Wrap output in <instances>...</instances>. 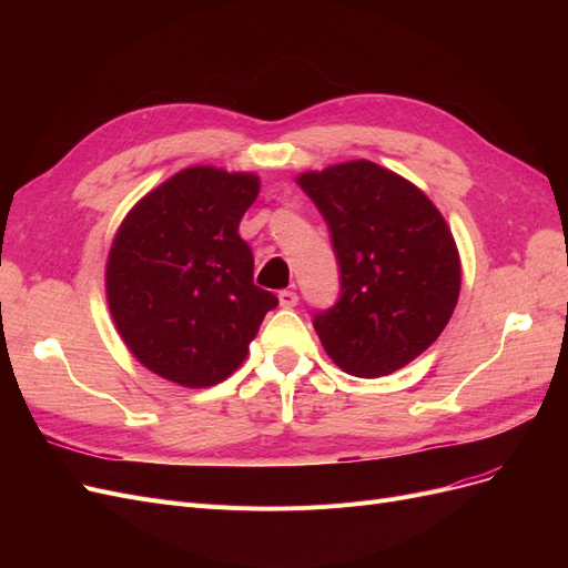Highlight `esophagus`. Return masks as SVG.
Masks as SVG:
<instances>
[{"label":"esophagus","instance_id":"1","mask_svg":"<svg viewBox=\"0 0 568 568\" xmlns=\"http://www.w3.org/2000/svg\"><path fill=\"white\" fill-rule=\"evenodd\" d=\"M280 305L282 307H294V305H298V294L296 291H288V288H284V291H280Z\"/></svg>","mask_w":568,"mask_h":568}]
</instances>
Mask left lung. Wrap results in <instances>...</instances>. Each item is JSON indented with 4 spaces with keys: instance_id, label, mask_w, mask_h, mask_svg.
Listing matches in <instances>:
<instances>
[{
    "instance_id": "left-lung-1",
    "label": "left lung",
    "mask_w": 568,
    "mask_h": 568,
    "mask_svg": "<svg viewBox=\"0 0 568 568\" xmlns=\"http://www.w3.org/2000/svg\"><path fill=\"white\" fill-rule=\"evenodd\" d=\"M332 232L341 296L315 315L334 363L386 376L422 355L450 322L462 265L448 222L419 186L372 161L301 173Z\"/></svg>"
}]
</instances>
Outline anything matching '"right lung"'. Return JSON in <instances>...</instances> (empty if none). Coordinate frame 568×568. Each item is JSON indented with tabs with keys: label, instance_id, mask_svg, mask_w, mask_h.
I'll use <instances>...</instances> for the list:
<instances>
[{
	"label": "right lung",
	"instance_id": "add662e5",
	"mask_svg": "<svg viewBox=\"0 0 568 568\" xmlns=\"http://www.w3.org/2000/svg\"><path fill=\"white\" fill-rule=\"evenodd\" d=\"M261 192L253 173L184 168L132 205L106 261L120 338L163 379L205 388L248 355L277 296L253 284L239 222Z\"/></svg>",
	"mask_w": 568,
	"mask_h": 568
}]
</instances>
